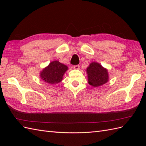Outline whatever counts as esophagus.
<instances>
[{
	"instance_id": "34e87169",
	"label": "esophagus",
	"mask_w": 146,
	"mask_h": 146,
	"mask_svg": "<svg viewBox=\"0 0 146 146\" xmlns=\"http://www.w3.org/2000/svg\"><path fill=\"white\" fill-rule=\"evenodd\" d=\"M73 68L75 70H79L80 69V66H79V65H75V66H73Z\"/></svg>"
}]
</instances>
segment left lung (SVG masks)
Returning <instances> with one entry per match:
<instances>
[{
    "label": "left lung",
    "mask_w": 146,
    "mask_h": 146,
    "mask_svg": "<svg viewBox=\"0 0 146 146\" xmlns=\"http://www.w3.org/2000/svg\"><path fill=\"white\" fill-rule=\"evenodd\" d=\"M88 82L93 87H98L108 82V72L107 68L97 62H92L86 68Z\"/></svg>",
    "instance_id": "8db88e82"
}]
</instances>
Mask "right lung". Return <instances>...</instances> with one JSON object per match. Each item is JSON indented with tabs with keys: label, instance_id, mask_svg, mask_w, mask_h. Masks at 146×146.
Masks as SVG:
<instances>
[{
	"label": "right lung",
	"instance_id": "1",
	"mask_svg": "<svg viewBox=\"0 0 146 146\" xmlns=\"http://www.w3.org/2000/svg\"><path fill=\"white\" fill-rule=\"evenodd\" d=\"M68 70L66 65L56 60L52 61L48 66L43 68L39 76L44 82L50 85H55L63 80L64 73Z\"/></svg>",
	"mask_w": 146,
	"mask_h": 146
}]
</instances>
